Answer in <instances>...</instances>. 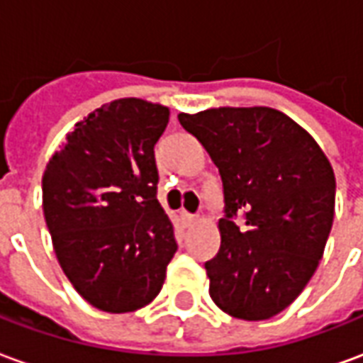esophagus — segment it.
<instances>
[{
    "label": "esophagus",
    "instance_id": "obj_1",
    "mask_svg": "<svg viewBox=\"0 0 363 363\" xmlns=\"http://www.w3.org/2000/svg\"><path fill=\"white\" fill-rule=\"evenodd\" d=\"M181 221H182V225H184V228H190V225H194V223H196V218H194V216H190V213L182 212L181 213Z\"/></svg>",
    "mask_w": 363,
    "mask_h": 363
}]
</instances>
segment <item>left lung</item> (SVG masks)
Wrapping results in <instances>:
<instances>
[{"label":"left lung","mask_w":363,"mask_h":363,"mask_svg":"<svg viewBox=\"0 0 363 363\" xmlns=\"http://www.w3.org/2000/svg\"><path fill=\"white\" fill-rule=\"evenodd\" d=\"M179 122L223 182L220 252L206 262L210 297L237 319H270L296 301L323 259L335 218L330 161L307 130L268 106L181 112Z\"/></svg>","instance_id":"obj_1"}]
</instances>
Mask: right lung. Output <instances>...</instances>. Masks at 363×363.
Listing matches in <instances>:
<instances>
[{"label":"right lung","mask_w":363,"mask_h":363,"mask_svg":"<svg viewBox=\"0 0 363 363\" xmlns=\"http://www.w3.org/2000/svg\"><path fill=\"white\" fill-rule=\"evenodd\" d=\"M169 114L135 96L103 104L75 124L44 169L56 259L75 291L104 313L151 303L177 252L153 153Z\"/></svg>","instance_id":"1"}]
</instances>
